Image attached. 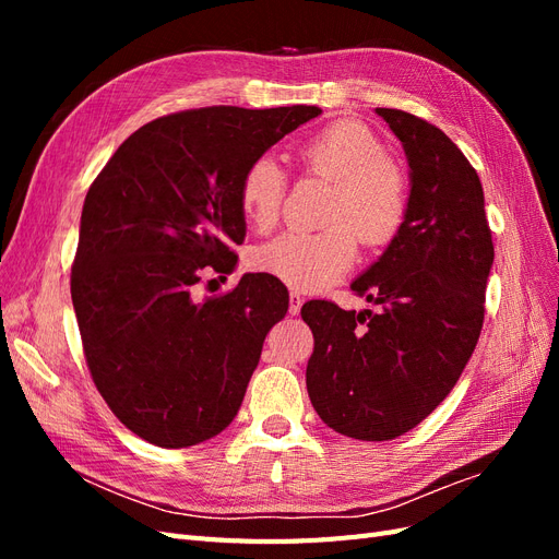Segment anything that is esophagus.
Here are the masks:
<instances>
[{"mask_svg":"<svg viewBox=\"0 0 559 559\" xmlns=\"http://www.w3.org/2000/svg\"><path fill=\"white\" fill-rule=\"evenodd\" d=\"M300 306H302V296L298 292H292L289 294V314H298Z\"/></svg>","mask_w":559,"mask_h":559,"instance_id":"obj_1","label":"esophagus"}]
</instances>
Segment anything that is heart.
Segmentation results:
<instances>
[{"label":"heart","instance_id":"heart-1","mask_svg":"<svg viewBox=\"0 0 559 559\" xmlns=\"http://www.w3.org/2000/svg\"><path fill=\"white\" fill-rule=\"evenodd\" d=\"M308 170L333 183L319 233H284L253 251V267L298 292H321L352 267L359 251L394 240L408 216V175L384 156L378 134L359 121H335L298 148ZM286 179L273 156L251 160L240 179L247 222L265 233L280 222Z\"/></svg>","mask_w":559,"mask_h":559}]
</instances>
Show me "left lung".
Listing matches in <instances>:
<instances>
[{"instance_id":"left-lung-1","label":"left lung","mask_w":559,"mask_h":559,"mask_svg":"<svg viewBox=\"0 0 559 559\" xmlns=\"http://www.w3.org/2000/svg\"><path fill=\"white\" fill-rule=\"evenodd\" d=\"M411 167L408 216L352 292L380 306H302L314 352L306 382L317 415L357 441H392L429 417L460 380L480 337L495 261L478 173L443 130L376 109Z\"/></svg>"}]
</instances>
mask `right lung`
Listing matches in <instances>:
<instances>
[{
	"mask_svg": "<svg viewBox=\"0 0 559 559\" xmlns=\"http://www.w3.org/2000/svg\"><path fill=\"white\" fill-rule=\"evenodd\" d=\"M319 107H205L156 118L88 189L72 265L83 354L111 413L158 448H189L238 415L267 331L289 310L280 280L247 273L205 300L245 240L240 179Z\"/></svg>",
	"mask_w": 559,
	"mask_h": 559,
	"instance_id": "obj_1",
	"label": "right lung"
}]
</instances>
